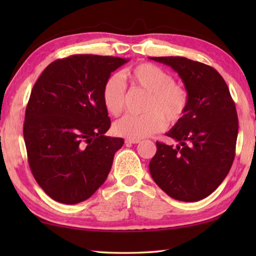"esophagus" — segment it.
Returning a JSON list of instances; mask_svg holds the SVG:
<instances>
[{
    "mask_svg": "<svg viewBox=\"0 0 256 256\" xmlns=\"http://www.w3.org/2000/svg\"><path fill=\"white\" fill-rule=\"evenodd\" d=\"M125 142H126V144H140L141 140H140V138H126V140H125Z\"/></svg>",
    "mask_w": 256,
    "mask_h": 256,
    "instance_id": "esophagus-1",
    "label": "esophagus"
}]
</instances>
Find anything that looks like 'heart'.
<instances>
[{"label":"heart","instance_id":"b5f03b06","mask_svg":"<svg viewBox=\"0 0 256 256\" xmlns=\"http://www.w3.org/2000/svg\"><path fill=\"white\" fill-rule=\"evenodd\" d=\"M132 84L140 86L149 97L144 114H128L116 120L114 132L128 138H142L160 132L168 124L174 125L183 118L188 105V92L183 84L174 82L170 72L152 63L144 62L125 70ZM102 102L106 110L118 116L124 110L125 88L118 76H110L102 88Z\"/></svg>","mask_w":256,"mask_h":256}]
</instances>
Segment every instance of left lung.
Segmentation results:
<instances>
[{"label": "left lung", "mask_w": 256, "mask_h": 256, "mask_svg": "<svg viewBox=\"0 0 256 256\" xmlns=\"http://www.w3.org/2000/svg\"><path fill=\"white\" fill-rule=\"evenodd\" d=\"M150 60L178 73L188 92L184 116L166 133L177 144L156 142L157 152L149 164L150 174L175 200H202L222 183L235 158V102L227 84L214 68L180 56Z\"/></svg>", "instance_id": "8db88e82"}]
</instances>
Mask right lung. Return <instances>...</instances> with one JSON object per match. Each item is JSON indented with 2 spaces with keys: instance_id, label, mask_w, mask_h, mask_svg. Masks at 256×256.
I'll return each instance as SVG.
<instances>
[{
  "instance_id": "right-lung-1",
  "label": "right lung",
  "mask_w": 256,
  "mask_h": 256,
  "mask_svg": "<svg viewBox=\"0 0 256 256\" xmlns=\"http://www.w3.org/2000/svg\"><path fill=\"white\" fill-rule=\"evenodd\" d=\"M128 58L72 55L47 66L30 94L24 138L34 180L53 200L76 204L106 180L122 138L106 136L105 80Z\"/></svg>"
}]
</instances>
